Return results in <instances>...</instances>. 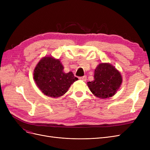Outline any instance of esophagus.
<instances>
[{"instance_id":"34e87169","label":"esophagus","mask_w":150,"mask_h":150,"mask_svg":"<svg viewBox=\"0 0 150 150\" xmlns=\"http://www.w3.org/2000/svg\"><path fill=\"white\" fill-rule=\"evenodd\" d=\"M86 78H87V76H81V77H79V79L82 80V81H86Z\"/></svg>"}]
</instances>
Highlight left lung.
I'll return each mask as SVG.
<instances>
[{"label":"left lung","mask_w":150,"mask_h":150,"mask_svg":"<svg viewBox=\"0 0 150 150\" xmlns=\"http://www.w3.org/2000/svg\"><path fill=\"white\" fill-rule=\"evenodd\" d=\"M94 80L88 83L90 91L99 98L112 96L122 83L120 72L108 63H101L94 71Z\"/></svg>","instance_id":"8db88e82"}]
</instances>
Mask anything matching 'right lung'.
Returning <instances> with one entry per match:
<instances>
[{
  "label": "right lung",
  "mask_w": 150,
  "mask_h": 150,
  "mask_svg": "<svg viewBox=\"0 0 150 150\" xmlns=\"http://www.w3.org/2000/svg\"><path fill=\"white\" fill-rule=\"evenodd\" d=\"M64 67L59 59L44 57L34 71V79L40 90L48 96H62L71 85L78 79L72 72L65 73Z\"/></svg>",
  "instance_id": "1"
}]
</instances>
